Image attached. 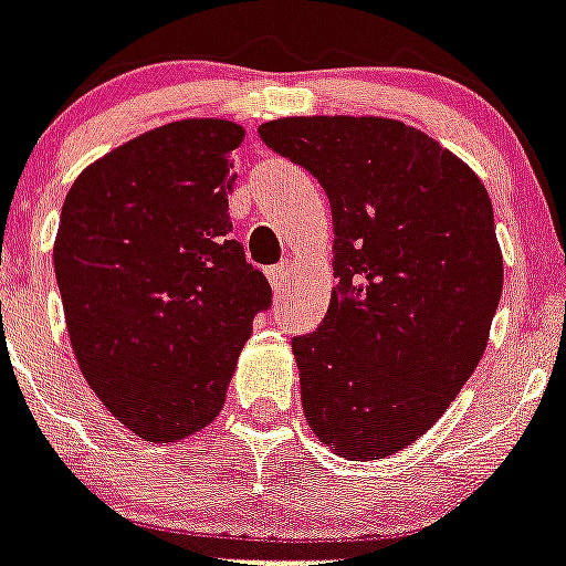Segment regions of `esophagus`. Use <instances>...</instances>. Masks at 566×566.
Segmentation results:
<instances>
[{"instance_id":"obj_1","label":"esophagus","mask_w":566,"mask_h":566,"mask_svg":"<svg viewBox=\"0 0 566 566\" xmlns=\"http://www.w3.org/2000/svg\"><path fill=\"white\" fill-rule=\"evenodd\" d=\"M287 273H291V268H287V264H275V268L268 270L270 287H273L275 293H282V291H284V282H287Z\"/></svg>"}]
</instances>
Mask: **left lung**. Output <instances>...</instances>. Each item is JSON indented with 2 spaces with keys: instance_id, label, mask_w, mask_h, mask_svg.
Returning <instances> with one entry per match:
<instances>
[{
  "instance_id": "1",
  "label": "left lung",
  "mask_w": 566,
  "mask_h": 566,
  "mask_svg": "<svg viewBox=\"0 0 566 566\" xmlns=\"http://www.w3.org/2000/svg\"><path fill=\"white\" fill-rule=\"evenodd\" d=\"M259 136L319 179L334 218L328 314L293 337L307 424L339 457H392L442 418L489 346L503 293L489 191L395 118H275Z\"/></svg>"
}]
</instances>
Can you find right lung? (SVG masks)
<instances>
[{"label": "right lung", "instance_id": "obj_1", "mask_svg": "<svg viewBox=\"0 0 566 566\" xmlns=\"http://www.w3.org/2000/svg\"><path fill=\"white\" fill-rule=\"evenodd\" d=\"M241 142L223 118L163 124L92 163L63 200L54 275L72 352L92 392L148 442L214 421L270 307L229 220Z\"/></svg>", "mask_w": 566, "mask_h": 566}]
</instances>
